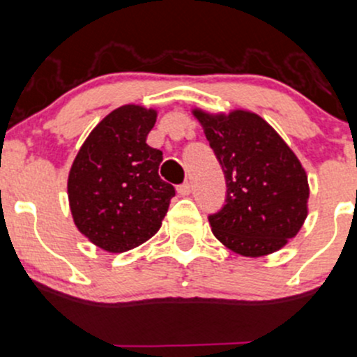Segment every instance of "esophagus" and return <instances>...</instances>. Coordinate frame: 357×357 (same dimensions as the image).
Here are the masks:
<instances>
[{"label":"esophagus","mask_w":357,"mask_h":357,"mask_svg":"<svg viewBox=\"0 0 357 357\" xmlns=\"http://www.w3.org/2000/svg\"><path fill=\"white\" fill-rule=\"evenodd\" d=\"M178 193L183 195V197H188V195L191 193V183H183V185H179Z\"/></svg>","instance_id":"34e87169"}]
</instances>
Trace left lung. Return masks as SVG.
Segmentation results:
<instances>
[{
	"instance_id": "left-lung-1",
	"label": "left lung",
	"mask_w": 357,
	"mask_h": 357,
	"mask_svg": "<svg viewBox=\"0 0 357 357\" xmlns=\"http://www.w3.org/2000/svg\"><path fill=\"white\" fill-rule=\"evenodd\" d=\"M191 112L226 174V205L208 217L213 236L241 257L279 251L307 217L310 185L298 155L255 112Z\"/></svg>"
}]
</instances>
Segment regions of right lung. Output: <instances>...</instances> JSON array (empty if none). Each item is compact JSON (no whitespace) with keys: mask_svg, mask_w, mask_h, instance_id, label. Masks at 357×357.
I'll return each instance as SVG.
<instances>
[{"mask_svg":"<svg viewBox=\"0 0 357 357\" xmlns=\"http://www.w3.org/2000/svg\"><path fill=\"white\" fill-rule=\"evenodd\" d=\"M152 107L125 104L111 111L78 150L68 174V202L78 231L107 253L149 241L176 191L162 181V152L147 144Z\"/></svg>","mask_w":357,"mask_h":357,"instance_id":"add662e5","label":"right lung"}]
</instances>
